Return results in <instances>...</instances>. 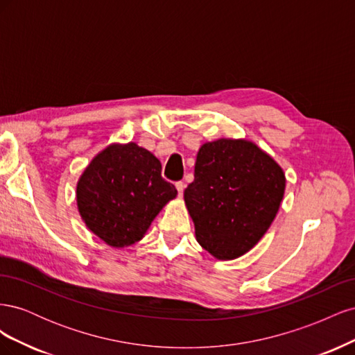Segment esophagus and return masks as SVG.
I'll return each instance as SVG.
<instances>
[{
  "mask_svg": "<svg viewBox=\"0 0 355 355\" xmlns=\"http://www.w3.org/2000/svg\"><path fill=\"white\" fill-rule=\"evenodd\" d=\"M176 189L179 192V197L184 196V191H185V184H184V182H176Z\"/></svg>",
  "mask_w": 355,
  "mask_h": 355,
  "instance_id": "obj_1",
  "label": "esophagus"
}]
</instances>
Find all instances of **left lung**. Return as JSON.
Wrapping results in <instances>:
<instances>
[{"label": "left lung", "mask_w": 355, "mask_h": 355, "mask_svg": "<svg viewBox=\"0 0 355 355\" xmlns=\"http://www.w3.org/2000/svg\"><path fill=\"white\" fill-rule=\"evenodd\" d=\"M284 189L282 166L254 142L222 137L202 144L194 182L184 192L198 244L219 261L245 254L270 230Z\"/></svg>", "instance_id": "8db88e82"}]
</instances>
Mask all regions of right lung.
<instances>
[{
    "mask_svg": "<svg viewBox=\"0 0 355 355\" xmlns=\"http://www.w3.org/2000/svg\"><path fill=\"white\" fill-rule=\"evenodd\" d=\"M75 194L85 227L110 247L124 249L145 237L178 191L161 178L153 153L136 142H114L83 170Z\"/></svg>",
    "mask_w": 355,
    "mask_h": 355,
    "instance_id": "right-lung-1",
    "label": "right lung"
}]
</instances>
